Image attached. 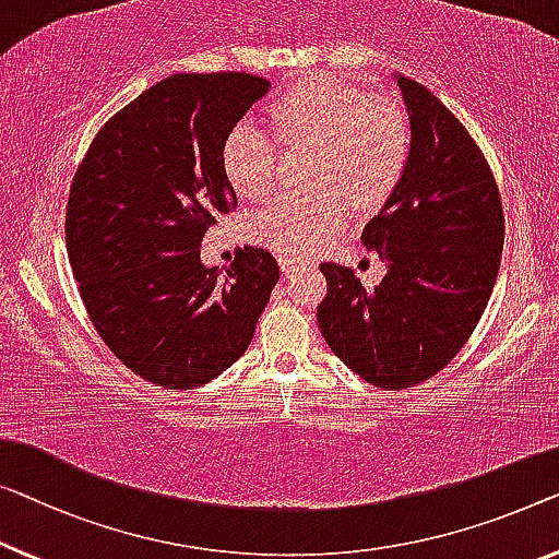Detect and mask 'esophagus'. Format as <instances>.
I'll list each match as a JSON object with an SVG mask.
<instances>
[{"label": "esophagus", "instance_id": "34e87169", "mask_svg": "<svg viewBox=\"0 0 559 559\" xmlns=\"http://www.w3.org/2000/svg\"><path fill=\"white\" fill-rule=\"evenodd\" d=\"M278 265H281L283 273H294L298 265H304V261H301V258H296V255H278Z\"/></svg>", "mask_w": 559, "mask_h": 559}]
</instances>
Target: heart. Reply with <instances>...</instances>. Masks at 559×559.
Masks as SVG:
<instances>
[{
  "label": "heart",
  "instance_id": "obj_1",
  "mask_svg": "<svg viewBox=\"0 0 559 559\" xmlns=\"http://www.w3.org/2000/svg\"><path fill=\"white\" fill-rule=\"evenodd\" d=\"M273 122L286 145H316L313 193L281 195L251 223L258 243L301 255L346 226L352 194L361 205L384 200L402 180L412 153L406 112L389 99L338 80L298 82L273 103ZM223 165L248 200L273 193L281 180L278 145L255 120H240L223 143Z\"/></svg>",
  "mask_w": 559,
  "mask_h": 559
}]
</instances>
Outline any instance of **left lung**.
Here are the masks:
<instances>
[{"instance_id":"obj_1","label":"left lung","mask_w":559,"mask_h":559,"mask_svg":"<svg viewBox=\"0 0 559 559\" xmlns=\"http://www.w3.org/2000/svg\"><path fill=\"white\" fill-rule=\"evenodd\" d=\"M412 128L402 180L361 243L386 263L373 290L321 263L329 294L316 308L331 352L379 389L421 384L460 354L492 296L504 218L492 170L464 124L404 74H394Z\"/></svg>"}]
</instances>
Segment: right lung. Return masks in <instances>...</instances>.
I'll use <instances>...</instances> for the list:
<instances>
[{
	"label": "right lung",
	"instance_id": "1",
	"mask_svg": "<svg viewBox=\"0 0 559 559\" xmlns=\"http://www.w3.org/2000/svg\"><path fill=\"white\" fill-rule=\"evenodd\" d=\"M271 82L180 72L103 124L67 200V255L90 321L132 373L203 386L251 344L278 283L263 248L205 269L200 240L238 205L223 143Z\"/></svg>",
	"mask_w": 559,
	"mask_h": 559
}]
</instances>
